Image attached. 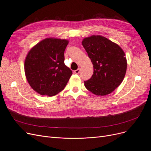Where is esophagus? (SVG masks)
Masks as SVG:
<instances>
[{"mask_svg": "<svg viewBox=\"0 0 151 151\" xmlns=\"http://www.w3.org/2000/svg\"><path fill=\"white\" fill-rule=\"evenodd\" d=\"M80 68H78L77 69H76V70H74V73L75 74H78V73H80Z\"/></svg>", "mask_w": 151, "mask_h": 151, "instance_id": "esophagus-1", "label": "esophagus"}]
</instances>
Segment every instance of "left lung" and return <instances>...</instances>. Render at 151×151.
<instances>
[{
	"label": "left lung",
	"instance_id": "1",
	"mask_svg": "<svg viewBox=\"0 0 151 151\" xmlns=\"http://www.w3.org/2000/svg\"><path fill=\"white\" fill-rule=\"evenodd\" d=\"M82 44L93 66V74L84 85L98 96L110 94L125 77L127 68L125 54L122 48L101 35H91Z\"/></svg>",
	"mask_w": 151,
	"mask_h": 151
}]
</instances>
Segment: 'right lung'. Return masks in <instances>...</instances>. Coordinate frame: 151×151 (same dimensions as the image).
Returning <instances> with one entry per match:
<instances>
[{"instance_id": "right-lung-1", "label": "right lung", "mask_w": 151, "mask_h": 151, "mask_svg": "<svg viewBox=\"0 0 151 151\" xmlns=\"http://www.w3.org/2000/svg\"><path fill=\"white\" fill-rule=\"evenodd\" d=\"M69 41L47 38L28 52L24 61L26 79L31 88L41 95L53 96L66 87L73 74L64 64V50Z\"/></svg>"}]
</instances>
